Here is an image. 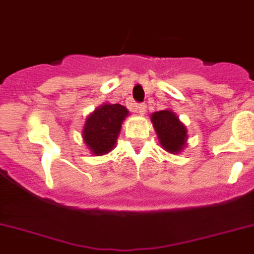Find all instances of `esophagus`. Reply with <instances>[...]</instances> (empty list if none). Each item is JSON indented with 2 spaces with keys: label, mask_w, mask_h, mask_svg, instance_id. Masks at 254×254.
Returning a JSON list of instances; mask_svg holds the SVG:
<instances>
[{
  "label": "esophagus",
  "mask_w": 254,
  "mask_h": 254,
  "mask_svg": "<svg viewBox=\"0 0 254 254\" xmlns=\"http://www.w3.org/2000/svg\"><path fill=\"white\" fill-rule=\"evenodd\" d=\"M134 109H135V111L139 115H144L145 111H147V106H145L144 103H140V105L134 106Z\"/></svg>",
  "instance_id": "obj_1"
}]
</instances>
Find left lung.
I'll return each instance as SVG.
<instances>
[{"mask_svg": "<svg viewBox=\"0 0 254 254\" xmlns=\"http://www.w3.org/2000/svg\"><path fill=\"white\" fill-rule=\"evenodd\" d=\"M151 121L165 151L171 154H179L187 147L188 130L175 112L171 110L153 112Z\"/></svg>", "mask_w": 254, "mask_h": 254, "instance_id": "8db88e82", "label": "left lung"}]
</instances>
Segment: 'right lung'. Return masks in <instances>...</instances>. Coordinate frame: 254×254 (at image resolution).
<instances>
[{
    "instance_id": "1",
    "label": "right lung",
    "mask_w": 254,
    "mask_h": 254,
    "mask_svg": "<svg viewBox=\"0 0 254 254\" xmlns=\"http://www.w3.org/2000/svg\"><path fill=\"white\" fill-rule=\"evenodd\" d=\"M127 115V107L119 103H103L88 115L81 136L92 153L102 156L115 148Z\"/></svg>"
}]
</instances>
